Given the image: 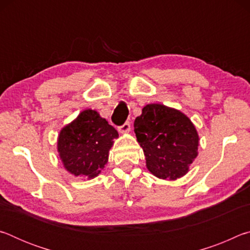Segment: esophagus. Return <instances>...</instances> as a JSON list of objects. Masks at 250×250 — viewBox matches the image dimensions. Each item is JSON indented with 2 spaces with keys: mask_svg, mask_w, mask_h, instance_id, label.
Masks as SVG:
<instances>
[{
  "mask_svg": "<svg viewBox=\"0 0 250 250\" xmlns=\"http://www.w3.org/2000/svg\"><path fill=\"white\" fill-rule=\"evenodd\" d=\"M130 130H131V128H130L129 122H125V124H124L118 128V131H119L120 133H128V132H130Z\"/></svg>",
  "mask_w": 250,
  "mask_h": 250,
  "instance_id": "obj_1",
  "label": "esophagus"
}]
</instances>
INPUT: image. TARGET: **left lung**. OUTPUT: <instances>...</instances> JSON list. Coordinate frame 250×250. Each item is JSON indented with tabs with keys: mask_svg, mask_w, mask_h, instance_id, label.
Listing matches in <instances>:
<instances>
[{
	"mask_svg": "<svg viewBox=\"0 0 250 250\" xmlns=\"http://www.w3.org/2000/svg\"><path fill=\"white\" fill-rule=\"evenodd\" d=\"M133 126L151 174L174 181L189 171L198 154L200 137L188 116L162 104H149Z\"/></svg>",
	"mask_w": 250,
	"mask_h": 250,
	"instance_id": "left-lung-1",
	"label": "left lung"
}]
</instances>
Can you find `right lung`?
<instances>
[{"label":"right lung","mask_w":250,"mask_h":250,"mask_svg":"<svg viewBox=\"0 0 250 250\" xmlns=\"http://www.w3.org/2000/svg\"><path fill=\"white\" fill-rule=\"evenodd\" d=\"M118 138V131L99 112L84 109L59 131V159L70 174L95 179L108 163L110 149Z\"/></svg>","instance_id":"obj_1"}]
</instances>
